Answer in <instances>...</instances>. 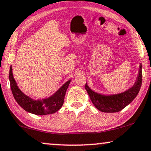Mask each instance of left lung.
<instances>
[{
  "mask_svg": "<svg viewBox=\"0 0 151 151\" xmlns=\"http://www.w3.org/2000/svg\"><path fill=\"white\" fill-rule=\"evenodd\" d=\"M142 83V64H140L138 77L135 83L131 88L126 90V92L114 95L106 96L96 93L88 87L87 83L86 84L85 88L96 108L104 112H116L121 111L133 101L139 92Z\"/></svg>",
  "mask_w": 151,
  "mask_h": 151,
  "instance_id": "left-lung-1",
  "label": "left lung"
}]
</instances>
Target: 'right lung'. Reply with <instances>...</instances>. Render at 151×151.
Here are the masks:
<instances>
[{
    "label": "right lung",
    "mask_w": 151,
    "mask_h": 151,
    "mask_svg": "<svg viewBox=\"0 0 151 151\" xmlns=\"http://www.w3.org/2000/svg\"><path fill=\"white\" fill-rule=\"evenodd\" d=\"M9 79L13 96L19 105L25 111L38 115H46L58 111L63 106L66 90L70 83V80H69L53 95L41 101L33 100L21 91L14 79L12 65L10 66Z\"/></svg>",
    "instance_id": "right-lung-1"
}]
</instances>
